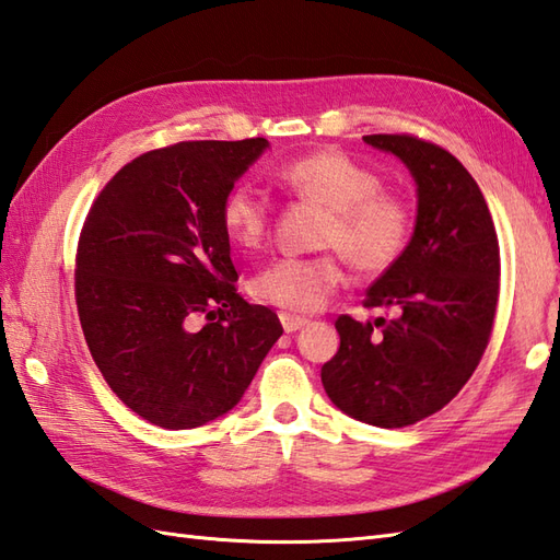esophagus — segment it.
Listing matches in <instances>:
<instances>
[{
    "mask_svg": "<svg viewBox=\"0 0 560 560\" xmlns=\"http://www.w3.org/2000/svg\"><path fill=\"white\" fill-rule=\"evenodd\" d=\"M279 319H281V324H283V331H289V334H293V331H298V329H303L305 324H307L305 317L289 315V312H281Z\"/></svg>",
    "mask_w": 560,
    "mask_h": 560,
    "instance_id": "1",
    "label": "esophagus"
}]
</instances>
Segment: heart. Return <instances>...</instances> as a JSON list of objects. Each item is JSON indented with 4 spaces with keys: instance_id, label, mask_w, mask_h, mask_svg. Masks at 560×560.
<instances>
[{
    "instance_id": "1",
    "label": "heart",
    "mask_w": 560,
    "mask_h": 560,
    "mask_svg": "<svg viewBox=\"0 0 560 560\" xmlns=\"http://www.w3.org/2000/svg\"><path fill=\"white\" fill-rule=\"evenodd\" d=\"M279 186L293 198L324 207L315 243L331 248L312 257H281L253 279L259 303L289 312H317L343 281V255L362 277H380L406 253L412 210L406 198L382 190V176L341 150H317L285 162ZM221 229L241 250L262 248L269 202L250 186H233L221 200Z\"/></svg>"
}]
</instances>
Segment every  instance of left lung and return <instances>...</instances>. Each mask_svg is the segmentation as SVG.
<instances>
[{
  "instance_id": "left-lung-1",
  "label": "left lung",
  "mask_w": 560,
  "mask_h": 560,
  "mask_svg": "<svg viewBox=\"0 0 560 560\" xmlns=\"http://www.w3.org/2000/svg\"><path fill=\"white\" fill-rule=\"evenodd\" d=\"M418 184V221L398 262L376 279L365 307L394 319H336L341 346L324 362V392L360 422L396 429L458 396L482 360L499 303V238L482 190L444 148L408 133L365 136Z\"/></svg>"
}]
</instances>
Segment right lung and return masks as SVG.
I'll return each instance as SVG.
<instances>
[{
  "label": "right lung",
  "instance_id": "add662e5",
  "mask_svg": "<svg viewBox=\"0 0 560 560\" xmlns=\"http://www.w3.org/2000/svg\"><path fill=\"white\" fill-rule=\"evenodd\" d=\"M265 138L188 140L128 162L90 207L75 305L104 382L142 420L192 429L229 412L283 334L245 303L221 200Z\"/></svg>",
  "mask_w": 560,
  "mask_h": 560
}]
</instances>
